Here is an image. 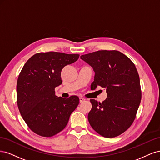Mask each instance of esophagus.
I'll return each mask as SVG.
<instances>
[{
    "instance_id": "esophagus-1",
    "label": "esophagus",
    "mask_w": 160,
    "mask_h": 160,
    "mask_svg": "<svg viewBox=\"0 0 160 160\" xmlns=\"http://www.w3.org/2000/svg\"><path fill=\"white\" fill-rule=\"evenodd\" d=\"M79 99H80V102H84L86 100V99L84 98H82V97H80Z\"/></svg>"
}]
</instances>
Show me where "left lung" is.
<instances>
[{"instance_id":"1","label":"left lung","mask_w":160,"mask_h":160,"mask_svg":"<svg viewBox=\"0 0 160 160\" xmlns=\"http://www.w3.org/2000/svg\"><path fill=\"white\" fill-rule=\"evenodd\" d=\"M95 72L91 90L106 88L108 97L102 103L90 99L88 118L90 126L105 138L120 136L134 121L142 98L140 76L135 64L118 50H98L82 55Z\"/></svg>"}]
</instances>
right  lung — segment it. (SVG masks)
Returning a JSON list of instances; mask_svg holds the SVG:
<instances>
[{"instance_id": "add662e5", "label": "right lung", "mask_w": 160, "mask_h": 160, "mask_svg": "<svg viewBox=\"0 0 160 160\" xmlns=\"http://www.w3.org/2000/svg\"><path fill=\"white\" fill-rule=\"evenodd\" d=\"M79 54L39 52L31 56L19 74L17 102L28 128L43 137H51L64 130L70 114L78 106L79 98H63L55 95V88L62 83L61 71L74 63Z\"/></svg>"}]
</instances>
